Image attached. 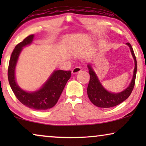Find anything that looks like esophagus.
<instances>
[{
    "label": "esophagus",
    "instance_id": "esophagus-1",
    "mask_svg": "<svg viewBox=\"0 0 146 146\" xmlns=\"http://www.w3.org/2000/svg\"><path fill=\"white\" fill-rule=\"evenodd\" d=\"M82 71V69L80 67H76L74 68H73L72 70V73L73 74H76L80 73Z\"/></svg>",
    "mask_w": 146,
    "mask_h": 146
}]
</instances>
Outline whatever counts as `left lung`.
<instances>
[{
	"mask_svg": "<svg viewBox=\"0 0 146 146\" xmlns=\"http://www.w3.org/2000/svg\"><path fill=\"white\" fill-rule=\"evenodd\" d=\"M126 44L129 47L131 55L134 60L135 67L133 70V78L131 82L124 90L118 93H113L106 90L100 82L96 74L94 71L90 64H88L89 74L90 75V82L88 86L87 94L91 102L100 108H111L119 104L125 100L132 92L135 85V76L137 72V61L133 48L129 42Z\"/></svg>",
	"mask_w": 146,
	"mask_h": 146,
	"instance_id": "1",
	"label": "left lung"
}]
</instances>
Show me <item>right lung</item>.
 Returning a JSON list of instances; mask_svg holds the SVG:
<instances>
[{
    "mask_svg": "<svg viewBox=\"0 0 146 146\" xmlns=\"http://www.w3.org/2000/svg\"><path fill=\"white\" fill-rule=\"evenodd\" d=\"M35 35L25 38L16 46L12 53L8 69V78L12 90L17 99L26 106L37 110H45L54 106L66 84L70 78V70H54L40 88L35 92H27L18 85L15 78V68L23 47L33 42Z\"/></svg>",
    "mask_w": 146,
    "mask_h": 146,
    "instance_id": "right-lung-1",
    "label": "right lung"
}]
</instances>
